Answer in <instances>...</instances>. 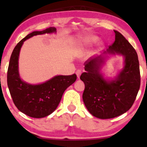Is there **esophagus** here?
<instances>
[{"label": "esophagus", "mask_w": 147, "mask_h": 147, "mask_svg": "<svg viewBox=\"0 0 147 147\" xmlns=\"http://www.w3.org/2000/svg\"><path fill=\"white\" fill-rule=\"evenodd\" d=\"M81 74H82V71L80 69H78L77 71H76V75H77V77L78 78H80Z\"/></svg>", "instance_id": "1"}]
</instances>
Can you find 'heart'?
<instances>
[{
    "label": "heart",
    "mask_w": 147,
    "mask_h": 147,
    "mask_svg": "<svg viewBox=\"0 0 147 147\" xmlns=\"http://www.w3.org/2000/svg\"><path fill=\"white\" fill-rule=\"evenodd\" d=\"M98 41V38L96 37H94V36H92V37H89L86 39L85 41H84V43H85L86 45H91L92 43H96ZM82 45V44H81Z\"/></svg>",
    "instance_id": "obj_1"
}]
</instances>
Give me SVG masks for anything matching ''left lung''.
<instances>
[{
    "label": "left lung",
    "instance_id": "obj_1",
    "mask_svg": "<svg viewBox=\"0 0 147 147\" xmlns=\"http://www.w3.org/2000/svg\"><path fill=\"white\" fill-rule=\"evenodd\" d=\"M104 53L121 54L124 66L115 80H106L100 73L104 57L102 55L84 63L86 72L80 79L85 84L83 101L90 113L100 119L115 118L132 107L140 85L139 62L136 51L121 33Z\"/></svg>",
    "mask_w": 147,
    "mask_h": 147
}]
</instances>
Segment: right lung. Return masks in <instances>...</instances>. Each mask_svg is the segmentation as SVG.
<instances>
[{
  "label": "right lung",
  "mask_w": 147,
  "mask_h": 147,
  "mask_svg": "<svg viewBox=\"0 0 147 147\" xmlns=\"http://www.w3.org/2000/svg\"><path fill=\"white\" fill-rule=\"evenodd\" d=\"M56 32L49 27L41 31H33L23 38L14 48L7 71V84L13 101L21 112L30 117L40 118L51 114L57 108L65 90L76 82L75 74L57 76L37 85L21 80L19 74V56L23 42L35 35Z\"/></svg>",
  "instance_id": "obj_1"
}]
</instances>
